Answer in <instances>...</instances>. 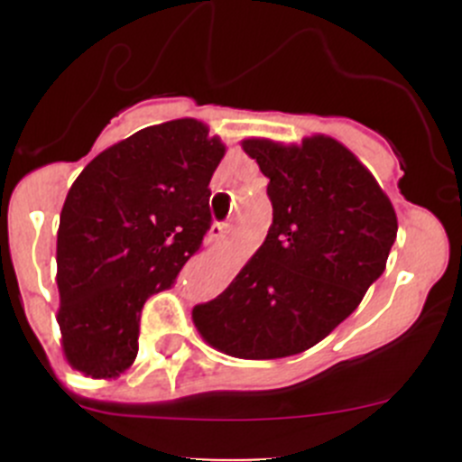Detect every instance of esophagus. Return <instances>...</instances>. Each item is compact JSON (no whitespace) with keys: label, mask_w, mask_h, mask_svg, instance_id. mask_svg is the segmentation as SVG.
Wrapping results in <instances>:
<instances>
[{"label":"esophagus","mask_w":462,"mask_h":462,"mask_svg":"<svg viewBox=\"0 0 462 462\" xmlns=\"http://www.w3.org/2000/svg\"><path fill=\"white\" fill-rule=\"evenodd\" d=\"M227 232H230V223H214V226L209 227V236H212L214 241H223L227 236Z\"/></svg>","instance_id":"34e87169"}]
</instances>
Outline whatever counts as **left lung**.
<instances>
[{"label":"left lung","mask_w":462,"mask_h":462,"mask_svg":"<svg viewBox=\"0 0 462 462\" xmlns=\"http://www.w3.org/2000/svg\"><path fill=\"white\" fill-rule=\"evenodd\" d=\"M241 144L270 179L273 226L235 282L192 318L221 353L274 360L315 346L360 306L384 273L398 218L374 174L335 138Z\"/></svg>","instance_id":"8db88e82"}]
</instances>
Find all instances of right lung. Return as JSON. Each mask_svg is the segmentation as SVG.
I'll return each instance as SVG.
<instances>
[{
    "label": "right lung",
    "mask_w": 462,
    "mask_h": 462,
    "mask_svg": "<svg viewBox=\"0 0 462 462\" xmlns=\"http://www.w3.org/2000/svg\"><path fill=\"white\" fill-rule=\"evenodd\" d=\"M194 118L136 132L71 185L58 230V324L69 365L116 377L138 356L141 310L212 226L209 179L226 147Z\"/></svg>",
    "instance_id": "obj_1"
}]
</instances>
